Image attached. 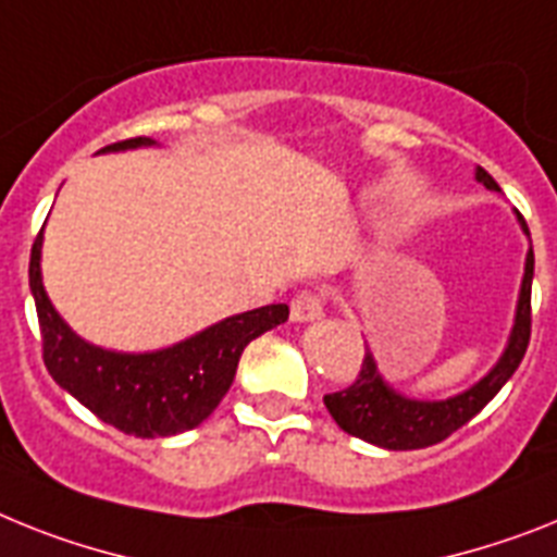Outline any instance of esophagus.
Instances as JSON below:
<instances>
[{
    "instance_id": "esophagus-1",
    "label": "esophagus",
    "mask_w": 557,
    "mask_h": 557,
    "mask_svg": "<svg viewBox=\"0 0 557 557\" xmlns=\"http://www.w3.org/2000/svg\"><path fill=\"white\" fill-rule=\"evenodd\" d=\"M325 314V297L320 288H302L292 300V320L294 322H308L320 320Z\"/></svg>"
}]
</instances>
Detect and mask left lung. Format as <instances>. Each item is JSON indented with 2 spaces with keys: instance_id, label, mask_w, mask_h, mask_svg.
Returning <instances> with one entry per match:
<instances>
[{
  "instance_id": "8db88e82",
  "label": "left lung",
  "mask_w": 557,
  "mask_h": 557,
  "mask_svg": "<svg viewBox=\"0 0 557 557\" xmlns=\"http://www.w3.org/2000/svg\"><path fill=\"white\" fill-rule=\"evenodd\" d=\"M475 177L487 189H498L487 170H475ZM518 214L521 228L530 235L527 221ZM532 269H535V257H532V246L527 251V265H524V280H521V294H518V308H516V325L509 334L507 350L498 359V366L475 382L470 391L459 396L442 401H422V399H408V396L396 394L394 387L382 380V373L376 371L371 350H366L362 368L354 385L336 394H325V408L334 416V422L350 433V436L366 438L371 445H380L385 450H419V447H430L445 442L450 433L467 424L479 413L490 399L504 387V382L516 373L521 366V359L530 345V331H532Z\"/></svg>"
}]
</instances>
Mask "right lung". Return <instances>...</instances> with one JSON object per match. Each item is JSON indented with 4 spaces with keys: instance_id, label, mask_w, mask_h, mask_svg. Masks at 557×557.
I'll use <instances>...</instances> for the list:
<instances>
[{
    "instance_id": "1",
    "label": "right lung",
    "mask_w": 557,
    "mask_h": 557,
    "mask_svg": "<svg viewBox=\"0 0 557 557\" xmlns=\"http://www.w3.org/2000/svg\"><path fill=\"white\" fill-rule=\"evenodd\" d=\"M149 138L110 144L104 152L149 147ZM41 232L30 249V292L41 331V359L55 385L101 422L138 438L175 436L198 428L226 396L243 348L288 320V306L255 308L152 354H119L84 343L55 314L41 286Z\"/></svg>"
}]
</instances>
